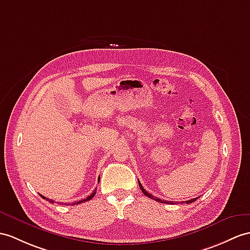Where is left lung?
I'll return each mask as SVG.
<instances>
[{"label":"left lung","instance_id":"obj_1","mask_svg":"<svg viewBox=\"0 0 250 250\" xmlns=\"http://www.w3.org/2000/svg\"><path fill=\"white\" fill-rule=\"evenodd\" d=\"M138 182H139V187H140V188H141V191L143 192V194L144 195H146L147 197H149V198H151V199H155V200H157V202H159V203H167V204H173L174 202H164V200H162V199H160V198H154V196L151 195V194H149V193H147L146 192L145 190H144V188L142 187V185H141V182H140L139 180H138ZM197 198H193V199H190V200H188L187 202V204H191V203H193V202H195Z\"/></svg>","mask_w":250,"mask_h":250}]
</instances>
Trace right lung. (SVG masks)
I'll return each mask as SVG.
<instances>
[{"mask_svg": "<svg viewBox=\"0 0 250 250\" xmlns=\"http://www.w3.org/2000/svg\"><path fill=\"white\" fill-rule=\"evenodd\" d=\"M100 180V179H99ZM96 191V190H95ZM95 191H93V193L92 194H91V195H89L86 199H83V200H79V202H77V203H74V204H73V205H78V204H82V203H84V202H88V200H90L91 198H92L94 195H95ZM41 197L42 198H43V199H47V200H50V202L51 203H53V200L52 199H48V198H46V197H44V196H42L41 195Z\"/></svg>", "mask_w": 250, "mask_h": 250, "instance_id": "obj_1", "label": "right lung"}]
</instances>
